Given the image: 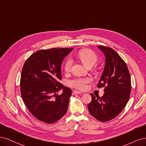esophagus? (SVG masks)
<instances>
[{
  "instance_id": "obj_1",
  "label": "esophagus",
  "mask_w": 146,
  "mask_h": 146,
  "mask_svg": "<svg viewBox=\"0 0 146 146\" xmlns=\"http://www.w3.org/2000/svg\"><path fill=\"white\" fill-rule=\"evenodd\" d=\"M82 93H81V92H79V91H77V90H74L73 92V95H75V94H78V95H79V94H82Z\"/></svg>"
}]
</instances>
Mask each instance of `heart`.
<instances>
[{
	"label": "heart",
	"instance_id": "b5f03b06",
	"mask_svg": "<svg viewBox=\"0 0 146 146\" xmlns=\"http://www.w3.org/2000/svg\"><path fill=\"white\" fill-rule=\"evenodd\" d=\"M78 56L81 60L82 63L86 66L90 67L94 65L98 60L96 54L93 51L88 49H82L80 50ZM73 64V60L72 58H68L64 64V70L66 72H69L71 70L72 65ZM91 81V80L88 78H78L72 80L70 82V85L79 89V90H86L87 87V84Z\"/></svg>",
	"mask_w": 146,
	"mask_h": 146
}]
</instances>
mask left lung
I'll list each match as a JSON object with an SVG mask.
<instances>
[{
  "instance_id": "1",
  "label": "left lung",
  "mask_w": 146,
  "mask_h": 146,
  "mask_svg": "<svg viewBox=\"0 0 146 146\" xmlns=\"http://www.w3.org/2000/svg\"><path fill=\"white\" fill-rule=\"evenodd\" d=\"M106 57L104 70L98 87H104L101 98L90 93L92 101L88 105L91 115L102 122L115 118L123 111L129 101L131 92V79L125 62L110 47L99 45Z\"/></svg>"
}]
</instances>
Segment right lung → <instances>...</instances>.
Returning a JSON list of instances; mask_svg holds the SVG:
<instances>
[{
    "label": "right lung",
    "mask_w": 146,
    "mask_h": 146,
    "mask_svg": "<svg viewBox=\"0 0 146 146\" xmlns=\"http://www.w3.org/2000/svg\"><path fill=\"white\" fill-rule=\"evenodd\" d=\"M73 48L41 50L31 55L23 65L21 93L27 109L36 118L47 124L66 113L72 90L59 81L64 59ZM60 90L63 93L58 96Z\"/></svg>",
    "instance_id": "1"
}]
</instances>
